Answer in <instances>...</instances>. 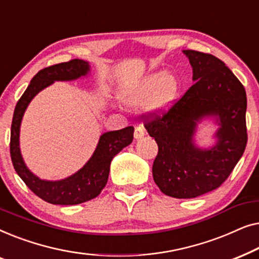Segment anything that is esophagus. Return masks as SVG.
<instances>
[{
	"label": "esophagus",
	"mask_w": 259,
	"mask_h": 259,
	"mask_svg": "<svg viewBox=\"0 0 259 259\" xmlns=\"http://www.w3.org/2000/svg\"><path fill=\"white\" fill-rule=\"evenodd\" d=\"M144 136H145V128H144V126H141V125L137 126L136 130H134V138H136L137 140H139V139H141V138H143Z\"/></svg>",
	"instance_id": "34e87169"
}]
</instances>
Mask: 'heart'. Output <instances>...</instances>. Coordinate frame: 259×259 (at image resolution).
<instances>
[{
    "mask_svg": "<svg viewBox=\"0 0 259 259\" xmlns=\"http://www.w3.org/2000/svg\"><path fill=\"white\" fill-rule=\"evenodd\" d=\"M179 92L178 80L165 72L153 73L136 86L126 90L122 100L131 107H140L148 102L153 112L168 111L175 104Z\"/></svg>",
    "mask_w": 259,
    "mask_h": 259,
    "instance_id": "heart-1",
    "label": "heart"
}]
</instances>
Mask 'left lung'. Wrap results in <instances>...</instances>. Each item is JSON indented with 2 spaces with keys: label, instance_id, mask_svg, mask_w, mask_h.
<instances>
[{
  "label": "left lung",
  "instance_id": "1",
  "mask_svg": "<svg viewBox=\"0 0 259 259\" xmlns=\"http://www.w3.org/2000/svg\"><path fill=\"white\" fill-rule=\"evenodd\" d=\"M194 83L168 111L145 115V128L158 144L152 173L166 196L186 199L218 189L242 158L247 143L245 88L215 56L183 51ZM215 116L218 144L203 150L194 145L196 122Z\"/></svg>",
  "mask_w": 259,
  "mask_h": 259
}]
</instances>
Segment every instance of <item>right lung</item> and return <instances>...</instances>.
<instances>
[{"instance_id": "obj_1", "label": "right lung", "mask_w": 259, "mask_h": 259, "mask_svg": "<svg viewBox=\"0 0 259 259\" xmlns=\"http://www.w3.org/2000/svg\"><path fill=\"white\" fill-rule=\"evenodd\" d=\"M88 72V62L79 59L41 69L31 79L14 111L10 132V157L14 168L37 197L54 205H76L98 197L107 184L112 159L133 140V126L104 133L86 165L73 176L62 180H42L28 169L20 151V126L27 106L38 92L54 81L75 80L87 75Z\"/></svg>"}]
</instances>
